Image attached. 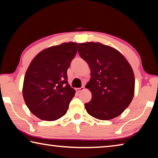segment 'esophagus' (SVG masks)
<instances>
[{"label": "esophagus", "mask_w": 158, "mask_h": 158, "mask_svg": "<svg viewBox=\"0 0 158 158\" xmlns=\"http://www.w3.org/2000/svg\"><path fill=\"white\" fill-rule=\"evenodd\" d=\"M85 89V87L84 86H81V88H79V89H76V91L77 92H81L82 90H84Z\"/></svg>", "instance_id": "34e87169"}]
</instances>
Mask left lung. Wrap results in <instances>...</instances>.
Here are the masks:
<instances>
[{"label":"left lung","instance_id":"obj_1","mask_svg":"<svg viewBox=\"0 0 158 158\" xmlns=\"http://www.w3.org/2000/svg\"><path fill=\"white\" fill-rule=\"evenodd\" d=\"M80 56L89 64L91 73L85 88L92 99L85 104L88 114L99 120L118 116L132 102L135 94V74L122 53L100 42L79 43Z\"/></svg>","mask_w":158,"mask_h":158}]
</instances>
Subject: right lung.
<instances>
[{"label":"right lung","mask_w":158,"mask_h":158,"mask_svg":"<svg viewBox=\"0 0 158 158\" xmlns=\"http://www.w3.org/2000/svg\"><path fill=\"white\" fill-rule=\"evenodd\" d=\"M77 43L64 42L40 52L29 65L22 93L29 110L40 119L53 121L67 113L75 90L67 70L77 53Z\"/></svg>","instance_id":"1"}]
</instances>
